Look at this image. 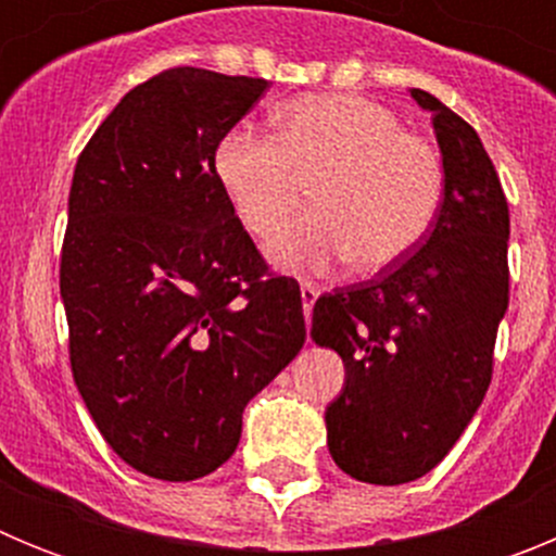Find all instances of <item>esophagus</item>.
Wrapping results in <instances>:
<instances>
[{"instance_id":"34e87169","label":"esophagus","mask_w":556,"mask_h":556,"mask_svg":"<svg viewBox=\"0 0 556 556\" xmlns=\"http://www.w3.org/2000/svg\"><path fill=\"white\" fill-rule=\"evenodd\" d=\"M301 298H303V314H306V320H308V314H312V306L314 301L320 298V289L314 287V283H301Z\"/></svg>"}]
</instances>
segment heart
I'll use <instances>...</instances> for the list:
<instances>
[{"label":"heart","mask_w":556,"mask_h":556,"mask_svg":"<svg viewBox=\"0 0 556 556\" xmlns=\"http://www.w3.org/2000/svg\"><path fill=\"white\" fill-rule=\"evenodd\" d=\"M214 172L250 233H278L312 184L314 211L269 242L275 264L320 273L392 267L424 242L443 203L440 152L367 97L308 94L275 116V139L233 127Z\"/></svg>","instance_id":"heart-1"}]
</instances>
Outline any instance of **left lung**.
Instances as JSON below:
<instances>
[{
	"label": "left lung",
	"instance_id": "obj_1",
	"mask_svg": "<svg viewBox=\"0 0 556 556\" xmlns=\"http://www.w3.org/2000/svg\"><path fill=\"white\" fill-rule=\"evenodd\" d=\"M445 191L429 236L376 278L314 303L312 337L345 362L328 451L367 484H404L445 459L493 378L509 303V205L468 122L429 91Z\"/></svg>",
	"mask_w": 556,
	"mask_h": 556
}]
</instances>
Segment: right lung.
<instances>
[{
  "label": "right lung",
  "mask_w": 556,
  "mask_h": 556,
  "mask_svg": "<svg viewBox=\"0 0 556 556\" xmlns=\"http://www.w3.org/2000/svg\"><path fill=\"white\" fill-rule=\"evenodd\" d=\"M267 88L166 68L77 159L61 253L72 376L105 443L152 479L228 462L248 401L306 342L301 289L269 273L214 172Z\"/></svg>",
  "instance_id": "add662e5"
}]
</instances>
